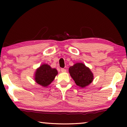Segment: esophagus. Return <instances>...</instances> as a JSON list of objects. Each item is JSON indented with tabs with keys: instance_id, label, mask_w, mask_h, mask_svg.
I'll return each mask as SVG.
<instances>
[{
	"instance_id": "obj_1",
	"label": "esophagus",
	"mask_w": 127,
	"mask_h": 127,
	"mask_svg": "<svg viewBox=\"0 0 127 127\" xmlns=\"http://www.w3.org/2000/svg\"><path fill=\"white\" fill-rule=\"evenodd\" d=\"M61 72H66V69H64V68H62L61 69Z\"/></svg>"
}]
</instances>
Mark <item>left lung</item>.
I'll return each instance as SVG.
<instances>
[{"label":"left lung","instance_id":"1","mask_svg":"<svg viewBox=\"0 0 127 127\" xmlns=\"http://www.w3.org/2000/svg\"><path fill=\"white\" fill-rule=\"evenodd\" d=\"M69 72L76 84L81 88L89 86L94 80L93 73L82 63H76L70 66Z\"/></svg>","mask_w":127,"mask_h":127}]
</instances>
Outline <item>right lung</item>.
<instances>
[{"label": "right lung", "mask_w": 127, "mask_h": 127, "mask_svg": "<svg viewBox=\"0 0 127 127\" xmlns=\"http://www.w3.org/2000/svg\"><path fill=\"white\" fill-rule=\"evenodd\" d=\"M58 73L55 68H52L48 64H43L36 69L34 80L41 86L47 87L54 81Z\"/></svg>", "instance_id": "1"}]
</instances>
